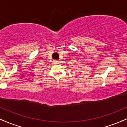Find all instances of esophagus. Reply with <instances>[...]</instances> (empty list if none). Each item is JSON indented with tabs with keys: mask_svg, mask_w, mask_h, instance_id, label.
<instances>
[{
	"mask_svg": "<svg viewBox=\"0 0 127 127\" xmlns=\"http://www.w3.org/2000/svg\"><path fill=\"white\" fill-rule=\"evenodd\" d=\"M58 63H59V61H57V60L54 61V64H58Z\"/></svg>",
	"mask_w": 127,
	"mask_h": 127,
	"instance_id": "1",
	"label": "esophagus"
}]
</instances>
